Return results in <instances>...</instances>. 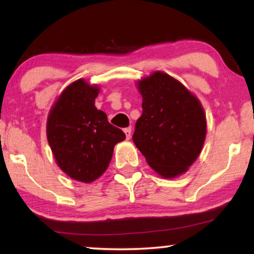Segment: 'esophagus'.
<instances>
[{"label": "esophagus", "instance_id": "obj_1", "mask_svg": "<svg viewBox=\"0 0 254 254\" xmlns=\"http://www.w3.org/2000/svg\"><path fill=\"white\" fill-rule=\"evenodd\" d=\"M124 131H125V134H126V137L127 138H130V136H131V128L130 127L125 128Z\"/></svg>", "mask_w": 254, "mask_h": 254}]
</instances>
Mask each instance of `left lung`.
Listing matches in <instances>:
<instances>
[{
    "label": "left lung",
    "instance_id": "left-lung-1",
    "mask_svg": "<svg viewBox=\"0 0 254 254\" xmlns=\"http://www.w3.org/2000/svg\"><path fill=\"white\" fill-rule=\"evenodd\" d=\"M142 116L133 141L148 164L164 178L186 172L202 149L206 116L199 100L182 83L156 71L138 83Z\"/></svg>",
    "mask_w": 254,
    "mask_h": 254
}]
</instances>
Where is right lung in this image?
<instances>
[{
	"label": "right lung",
	"mask_w": 254,
	"mask_h": 254,
	"mask_svg": "<svg viewBox=\"0 0 254 254\" xmlns=\"http://www.w3.org/2000/svg\"><path fill=\"white\" fill-rule=\"evenodd\" d=\"M99 89L78 79L59 97L47 120V138L62 171L72 179L91 183L106 171L114 145L126 138L97 110Z\"/></svg>",
	"instance_id": "right-lung-1"
}]
</instances>
